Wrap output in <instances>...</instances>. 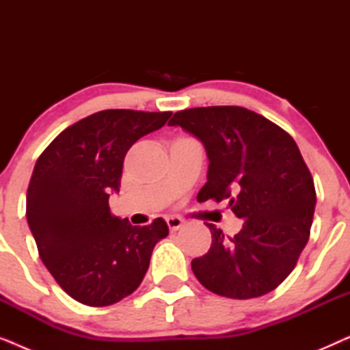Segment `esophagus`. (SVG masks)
Wrapping results in <instances>:
<instances>
[{"label": "esophagus", "instance_id": "1", "mask_svg": "<svg viewBox=\"0 0 350 350\" xmlns=\"http://www.w3.org/2000/svg\"><path fill=\"white\" fill-rule=\"evenodd\" d=\"M165 221H167V226H169V229H170L172 232L178 231V229L183 226V223H185L183 219L178 218V217H167Z\"/></svg>", "mask_w": 350, "mask_h": 350}]
</instances>
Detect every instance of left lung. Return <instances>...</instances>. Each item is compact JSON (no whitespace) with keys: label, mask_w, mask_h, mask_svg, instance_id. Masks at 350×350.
I'll return each mask as SVG.
<instances>
[{"label":"left lung","mask_w":350,"mask_h":350,"mask_svg":"<svg viewBox=\"0 0 350 350\" xmlns=\"http://www.w3.org/2000/svg\"><path fill=\"white\" fill-rule=\"evenodd\" d=\"M202 143L207 183L198 200H228L242 229L226 239L207 223L212 245L191 261L205 288L234 299L258 298L284 282L309 241L315 208L312 175L285 131L242 107H205L174 114Z\"/></svg>","instance_id":"left-lung-1"}]
</instances>
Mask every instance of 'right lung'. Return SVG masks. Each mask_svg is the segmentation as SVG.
Masks as SVG:
<instances>
[{
	"label": "right lung",
	"instance_id": "1",
	"mask_svg": "<svg viewBox=\"0 0 350 350\" xmlns=\"http://www.w3.org/2000/svg\"><path fill=\"white\" fill-rule=\"evenodd\" d=\"M172 116L105 109L66 127L38 157L27 191V221L47 271L79 303L103 308L133 293L152 248L167 237L162 218L132 226L113 217L124 157L138 138Z\"/></svg>",
	"mask_w": 350,
	"mask_h": 350
}]
</instances>
